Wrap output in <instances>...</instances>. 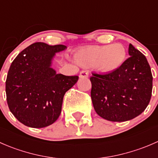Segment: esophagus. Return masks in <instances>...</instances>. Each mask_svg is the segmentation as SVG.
Masks as SVG:
<instances>
[{
    "label": "esophagus",
    "instance_id": "34e87169",
    "mask_svg": "<svg viewBox=\"0 0 158 158\" xmlns=\"http://www.w3.org/2000/svg\"><path fill=\"white\" fill-rule=\"evenodd\" d=\"M89 75V71H87V70H82V71H81L80 73H79V76H80V77L82 78L88 77Z\"/></svg>",
    "mask_w": 158,
    "mask_h": 158
}]
</instances>
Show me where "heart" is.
<instances>
[{
	"label": "heart",
	"mask_w": 158,
	"mask_h": 158,
	"mask_svg": "<svg viewBox=\"0 0 158 158\" xmlns=\"http://www.w3.org/2000/svg\"><path fill=\"white\" fill-rule=\"evenodd\" d=\"M126 57L125 47L121 44L91 46L76 53L78 63L86 66H95L104 73L115 71L123 64Z\"/></svg>",
	"instance_id": "b5f03b06"
}]
</instances>
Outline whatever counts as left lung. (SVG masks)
Listing matches in <instances>:
<instances>
[{
  "mask_svg": "<svg viewBox=\"0 0 158 158\" xmlns=\"http://www.w3.org/2000/svg\"><path fill=\"white\" fill-rule=\"evenodd\" d=\"M130 57L117 70L92 73L91 98L97 114L111 122L135 118L145 110L152 93L153 76L145 56L129 44Z\"/></svg>",
  "mask_w": 158,
  "mask_h": 158,
  "instance_id": "left-lung-1",
  "label": "left lung"
}]
</instances>
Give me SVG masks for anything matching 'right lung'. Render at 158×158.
<instances>
[{"instance_id":"obj_1","label":"right lung","mask_w":158,"mask_h":158,"mask_svg":"<svg viewBox=\"0 0 158 158\" xmlns=\"http://www.w3.org/2000/svg\"><path fill=\"white\" fill-rule=\"evenodd\" d=\"M64 45L37 42L20 52L11 63L6 95L10 111L20 122L30 128H44L57 120L65 93L79 79L78 76L57 74L51 67L56 52Z\"/></svg>"}]
</instances>
